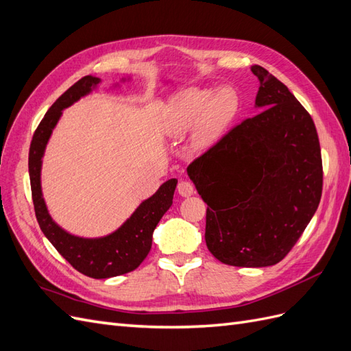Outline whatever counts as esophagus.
Listing matches in <instances>:
<instances>
[{
  "mask_svg": "<svg viewBox=\"0 0 351 351\" xmlns=\"http://www.w3.org/2000/svg\"><path fill=\"white\" fill-rule=\"evenodd\" d=\"M177 190H178V195L183 196V197H189V196H192L195 193L193 184L187 182V180H182V182H180L178 186H177Z\"/></svg>",
  "mask_w": 351,
  "mask_h": 351,
  "instance_id": "esophagus-1",
  "label": "esophagus"
}]
</instances>
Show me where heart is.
<instances>
[{
  "mask_svg": "<svg viewBox=\"0 0 351 351\" xmlns=\"http://www.w3.org/2000/svg\"><path fill=\"white\" fill-rule=\"evenodd\" d=\"M237 112V97L228 89L214 95L210 89L192 88L169 102V125L174 133L193 127L192 142L197 149L214 145Z\"/></svg>",
  "mask_w": 351,
  "mask_h": 351,
  "instance_id": "1",
  "label": "heart"
}]
</instances>
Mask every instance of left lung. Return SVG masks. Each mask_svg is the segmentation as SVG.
<instances>
[{
  "label": "left lung",
  "instance_id": "1",
  "mask_svg": "<svg viewBox=\"0 0 351 351\" xmlns=\"http://www.w3.org/2000/svg\"><path fill=\"white\" fill-rule=\"evenodd\" d=\"M262 110L221 137L187 167L206 202L209 252L231 267L282 261L303 234L322 196V156L311 114L261 66Z\"/></svg>",
  "mask_w": 351,
  "mask_h": 351
}]
</instances>
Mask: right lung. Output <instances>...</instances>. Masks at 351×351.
I'll return each mask as SVG.
<instances>
[{"instance_id": "right-lung-1", "label": "right lung", "mask_w": 351, "mask_h": 351, "mask_svg": "<svg viewBox=\"0 0 351 351\" xmlns=\"http://www.w3.org/2000/svg\"><path fill=\"white\" fill-rule=\"evenodd\" d=\"M99 82L98 77L84 76L62 93L39 123L29 149L32 199L42 232L74 269L97 280L132 272L145 261L152 246V232L159 219L173 205L177 186L176 178L168 180L154 196L142 202L119 230L105 237L83 239L71 236L52 221L40 190V165L45 146L62 110L88 95Z\"/></svg>"}]
</instances>
